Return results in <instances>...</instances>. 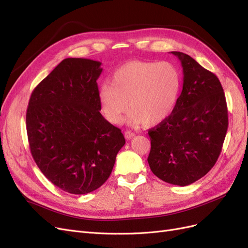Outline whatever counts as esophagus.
Instances as JSON below:
<instances>
[{
	"instance_id": "obj_1",
	"label": "esophagus",
	"mask_w": 248,
	"mask_h": 248,
	"mask_svg": "<svg viewBox=\"0 0 248 248\" xmlns=\"http://www.w3.org/2000/svg\"><path fill=\"white\" fill-rule=\"evenodd\" d=\"M134 136H136V133L134 132H132V131H125V133H124V137H125V139L126 140H130V139H132Z\"/></svg>"
}]
</instances>
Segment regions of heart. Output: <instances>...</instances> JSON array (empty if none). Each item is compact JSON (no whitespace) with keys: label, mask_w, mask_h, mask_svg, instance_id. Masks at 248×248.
Here are the masks:
<instances>
[{"label":"heart","mask_w":248,"mask_h":248,"mask_svg":"<svg viewBox=\"0 0 248 248\" xmlns=\"http://www.w3.org/2000/svg\"><path fill=\"white\" fill-rule=\"evenodd\" d=\"M180 86V73L172 64L131 61L115 71L111 84L99 87L98 97L103 114L111 123H121L129 106L127 123L153 126L170 115Z\"/></svg>","instance_id":"b5f03b06"}]
</instances>
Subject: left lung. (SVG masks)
I'll return each instance as SVG.
<instances>
[{
    "mask_svg": "<svg viewBox=\"0 0 248 248\" xmlns=\"http://www.w3.org/2000/svg\"><path fill=\"white\" fill-rule=\"evenodd\" d=\"M183 68V89L171 114L148 133L150 169L162 181L190 185L218 159L229 119L219 79L190 56L171 51Z\"/></svg>",
    "mask_w": 248,
    "mask_h": 248,
    "instance_id": "left-lung-1",
    "label": "left lung"
}]
</instances>
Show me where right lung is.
Segmentation results:
<instances>
[{
    "label": "right lung",
    "mask_w": 248,
    "mask_h": 248,
    "mask_svg": "<svg viewBox=\"0 0 248 248\" xmlns=\"http://www.w3.org/2000/svg\"><path fill=\"white\" fill-rule=\"evenodd\" d=\"M100 66L90 59L67 58L29 101L26 121L33 158L52 184L72 194L99 188L125 144L121 129L100 114Z\"/></svg>",
    "instance_id": "obj_1"
}]
</instances>
